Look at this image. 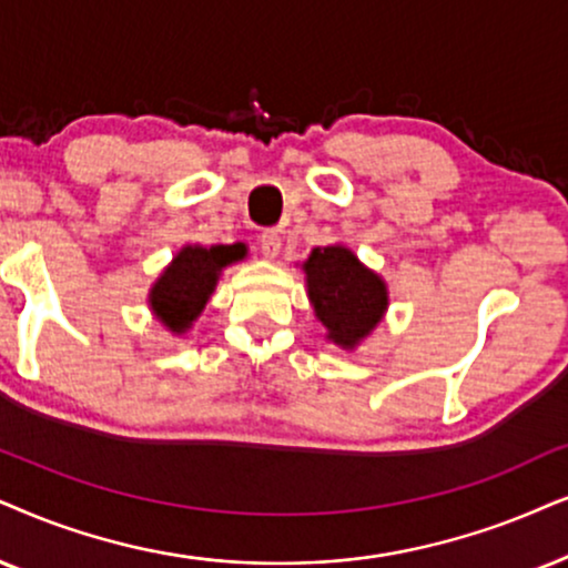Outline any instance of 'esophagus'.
Segmentation results:
<instances>
[{
	"label": "esophagus",
	"mask_w": 568,
	"mask_h": 568,
	"mask_svg": "<svg viewBox=\"0 0 568 568\" xmlns=\"http://www.w3.org/2000/svg\"><path fill=\"white\" fill-rule=\"evenodd\" d=\"M260 248H262V254L267 256V260H275L277 251H280V235L275 231H264L260 235Z\"/></svg>",
	"instance_id": "obj_1"
}]
</instances>
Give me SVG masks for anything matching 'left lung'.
Segmentation results:
<instances>
[{
  "label": "left lung",
  "instance_id": "left-lung-1",
  "mask_svg": "<svg viewBox=\"0 0 568 568\" xmlns=\"http://www.w3.org/2000/svg\"><path fill=\"white\" fill-rule=\"evenodd\" d=\"M308 298L327 337L354 348L383 317L387 306L385 283L343 246L314 248L304 264Z\"/></svg>",
  "mask_w": 568,
  "mask_h": 568
}]
</instances>
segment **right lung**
<instances>
[{
    "mask_svg": "<svg viewBox=\"0 0 568 568\" xmlns=\"http://www.w3.org/2000/svg\"><path fill=\"white\" fill-rule=\"evenodd\" d=\"M243 254H246L243 243L212 248L185 246L152 288L149 301H152L156 317L172 333H185V327H191V322L210 301L220 270L243 260Z\"/></svg>",
    "mask_w": 568,
    "mask_h": 568,
    "instance_id": "1",
    "label": "right lung"
}]
</instances>
